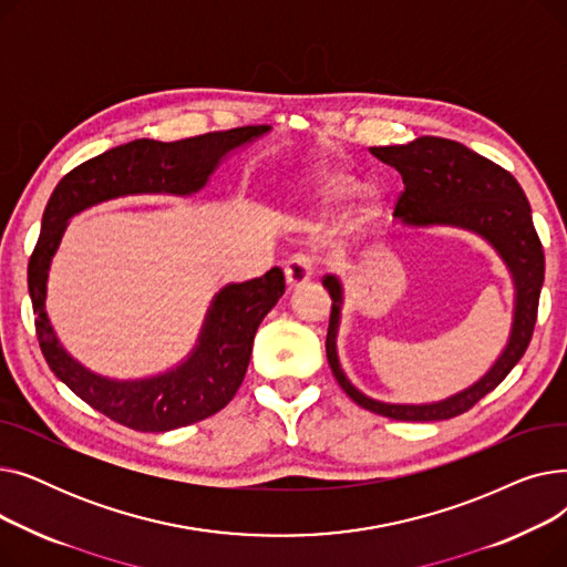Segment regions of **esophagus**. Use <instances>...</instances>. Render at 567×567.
Wrapping results in <instances>:
<instances>
[{"label":"esophagus","mask_w":567,"mask_h":567,"mask_svg":"<svg viewBox=\"0 0 567 567\" xmlns=\"http://www.w3.org/2000/svg\"><path fill=\"white\" fill-rule=\"evenodd\" d=\"M312 271H315V268H312L310 257H306V255L291 257V259L287 261V266H285L287 287H289V289H299V287L308 285L310 278H312Z\"/></svg>","instance_id":"34e87169"}]
</instances>
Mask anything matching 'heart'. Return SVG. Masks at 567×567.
Returning <instances> with one entry per match:
<instances>
[{"label": "heart", "mask_w": 567, "mask_h": 567, "mask_svg": "<svg viewBox=\"0 0 567 567\" xmlns=\"http://www.w3.org/2000/svg\"><path fill=\"white\" fill-rule=\"evenodd\" d=\"M359 182L344 172L342 167L326 165L319 167L308 182L303 184V193L317 208L319 216H331L347 202V197L355 190ZM377 216V197L372 193H363L359 204L353 206L355 223H370Z\"/></svg>", "instance_id": "1"}]
</instances>
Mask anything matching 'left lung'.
Here are the masks:
<instances>
[{
	"mask_svg": "<svg viewBox=\"0 0 567 567\" xmlns=\"http://www.w3.org/2000/svg\"><path fill=\"white\" fill-rule=\"evenodd\" d=\"M370 154L402 174L404 193L393 214L402 227H453L481 236L508 268L513 280L511 333L489 370L466 389L443 400L421 404L383 402L355 389L344 374L338 355L344 285L338 276H326L321 280L333 301L326 355H329V365L342 391L359 406L393 421H449L492 393L524 355L533 336L535 317H538V299L545 280L543 244L535 234L530 206L517 178L496 163L471 152L468 146L443 137H419L402 146H372Z\"/></svg>",
	"mask_w": 567,
	"mask_h": 567,
	"instance_id": "left-lung-1",
	"label": "left lung"
}]
</instances>
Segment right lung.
I'll use <instances>...</instances> for the list:
<instances>
[{"mask_svg": "<svg viewBox=\"0 0 567 567\" xmlns=\"http://www.w3.org/2000/svg\"><path fill=\"white\" fill-rule=\"evenodd\" d=\"M268 131V126H246L184 142L135 140L82 163L56 184L27 268L37 336L54 377L107 419L137 432H169L220 411L246 377L255 333L285 293V276L274 266L261 278L223 285L204 315L195 347L176 365L137 379L107 377L75 359L59 340L45 310L50 264L69 220L122 197H190L208 186L231 154Z\"/></svg>", "mask_w": 567, "mask_h": 567, "instance_id": "1", "label": "right lung"}]
</instances>
